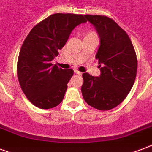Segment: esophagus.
I'll return each instance as SVG.
<instances>
[{
  "label": "esophagus",
  "instance_id": "esophagus-1",
  "mask_svg": "<svg viewBox=\"0 0 152 152\" xmlns=\"http://www.w3.org/2000/svg\"><path fill=\"white\" fill-rule=\"evenodd\" d=\"M74 72H75V73H76V74H79V75H82V72H80V71H78L77 69H75V70H74Z\"/></svg>",
  "mask_w": 152,
  "mask_h": 152
}]
</instances>
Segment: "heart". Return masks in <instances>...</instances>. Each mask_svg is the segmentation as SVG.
I'll use <instances>...</instances> for the list:
<instances>
[{
  "label": "heart",
  "instance_id": "obj_1",
  "mask_svg": "<svg viewBox=\"0 0 152 152\" xmlns=\"http://www.w3.org/2000/svg\"><path fill=\"white\" fill-rule=\"evenodd\" d=\"M89 34H94V33H89Z\"/></svg>",
  "mask_w": 152,
  "mask_h": 152
}]
</instances>
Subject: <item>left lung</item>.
Returning a JSON list of instances; mask_svg holds the SVG:
<instances>
[{
    "instance_id": "left-lung-1",
    "label": "left lung",
    "mask_w": 152,
    "mask_h": 152,
    "mask_svg": "<svg viewBox=\"0 0 152 152\" xmlns=\"http://www.w3.org/2000/svg\"><path fill=\"white\" fill-rule=\"evenodd\" d=\"M95 27L100 46L95 55L101 75L83 73L81 91L83 99L94 108L109 110L124 101L136 80L137 58L128 34L111 18L85 15Z\"/></svg>"
}]
</instances>
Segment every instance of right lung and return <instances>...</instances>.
<instances>
[{
  "instance_id": "add662e5",
  "label": "right lung",
  "mask_w": 152,
  "mask_h": 152,
  "mask_svg": "<svg viewBox=\"0 0 152 152\" xmlns=\"http://www.w3.org/2000/svg\"><path fill=\"white\" fill-rule=\"evenodd\" d=\"M87 22L84 15L56 13L36 24L20 49L17 76L20 88L34 106L51 109L64 99L72 69H62L51 61L58 55L72 31Z\"/></svg>"
}]
</instances>
